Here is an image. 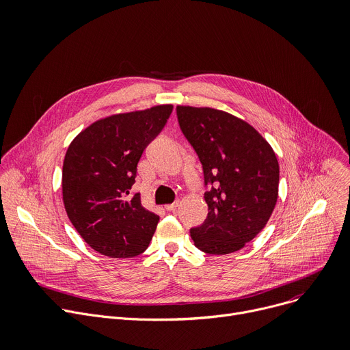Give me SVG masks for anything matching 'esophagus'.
Segmentation results:
<instances>
[{
    "mask_svg": "<svg viewBox=\"0 0 350 350\" xmlns=\"http://www.w3.org/2000/svg\"><path fill=\"white\" fill-rule=\"evenodd\" d=\"M178 206V201H174L172 204H167L165 208L167 209V211H174V209Z\"/></svg>",
    "mask_w": 350,
    "mask_h": 350,
    "instance_id": "34e87169",
    "label": "esophagus"
}]
</instances>
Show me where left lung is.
<instances>
[{
    "label": "left lung",
    "instance_id": "8db88e82",
    "mask_svg": "<svg viewBox=\"0 0 350 350\" xmlns=\"http://www.w3.org/2000/svg\"><path fill=\"white\" fill-rule=\"evenodd\" d=\"M177 120L204 172L208 215L190 229L208 254L242 249L266 226L278 196V161L266 139L247 122L214 108L178 105Z\"/></svg>",
    "mask_w": 350,
    "mask_h": 350
}]
</instances>
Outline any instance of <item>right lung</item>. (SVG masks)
I'll list each match as a JSON object with an SVG mask.
<instances>
[{"label":"right lung","instance_id":"right-lung-1","mask_svg":"<svg viewBox=\"0 0 350 350\" xmlns=\"http://www.w3.org/2000/svg\"><path fill=\"white\" fill-rule=\"evenodd\" d=\"M173 105L116 113L91 124L70 144L62 174L68 219L94 250L109 258L144 253L159 217L129 194L137 163L165 128Z\"/></svg>","mask_w":350,"mask_h":350}]
</instances>
